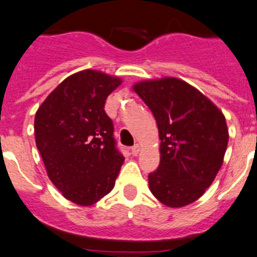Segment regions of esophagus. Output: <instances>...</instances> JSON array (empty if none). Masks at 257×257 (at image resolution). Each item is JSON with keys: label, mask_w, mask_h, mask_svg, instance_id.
<instances>
[{"label": "esophagus", "mask_w": 257, "mask_h": 257, "mask_svg": "<svg viewBox=\"0 0 257 257\" xmlns=\"http://www.w3.org/2000/svg\"><path fill=\"white\" fill-rule=\"evenodd\" d=\"M139 149H141L139 144H134V146L131 148V154H132V156H137V154L139 153Z\"/></svg>", "instance_id": "esophagus-1"}]
</instances>
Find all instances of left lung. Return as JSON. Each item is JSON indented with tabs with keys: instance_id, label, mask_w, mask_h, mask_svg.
<instances>
[{
	"instance_id": "8db88e82",
	"label": "left lung",
	"mask_w": 257,
	"mask_h": 257,
	"mask_svg": "<svg viewBox=\"0 0 257 257\" xmlns=\"http://www.w3.org/2000/svg\"><path fill=\"white\" fill-rule=\"evenodd\" d=\"M133 89L156 118L161 139V162L149 173V189L169 207L195 202L222 166L228 143L222 111L176 78L141 81Z\"/></svg>"
}]
</instances>
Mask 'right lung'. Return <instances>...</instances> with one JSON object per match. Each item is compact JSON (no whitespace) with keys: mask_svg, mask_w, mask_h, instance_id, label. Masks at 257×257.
Segmentation results:
<instances>
[{"mask_svg":"<svg viewBox=\"0 0 257 257\" xmlns=\"http://www.w3.org/2000/svg\"><path fill=\"white\" fill-rule=\"evenodd\" d=\"M120 79L84 70L62 81L35 115V139L47 176L66 200L98 202L114 188L124 157L104 110Z\"/></svg>","mask_w":257,"mask_h":257,"instance_id":"obj_1","label":"right lung"}]
</instances>
